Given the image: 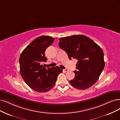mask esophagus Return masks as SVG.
<instances>
[{"instance_id": "34e87169", "label": "esophagus", "mask_w": 120, "mask_h": 120, "mask_svg": "<svg viewBox=\"0 0 120 120\" xmlns=\"http://www.w3.org/2000/svg\"><path fill=\"white\" fill-rule=\"evenodd\" d=\"M63 71H64L65 72H68V69H64V70H63Z\"/></svg>"}]
</instances>
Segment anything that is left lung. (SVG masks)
Listing matches in <instances>:
<instances>
[{
	"label": "left lung",
	"instance_id": "obj_1",
	"mask_svg": "<svg viewBox=\"0 0 120 120\" xmlns=\"http://www.w3.org/2000/svg\"><path fill=\"white\" fill-rule=\"evenodd\" d=\"M59 47L67 53L69 58L76 59L77 71L70 82L78 90H85L98 80L104 68V53L101 48L83 35L61 38Z\"/></svg>",
	"mask_w": 120,
	"mask_h": 120
}]
</instances>
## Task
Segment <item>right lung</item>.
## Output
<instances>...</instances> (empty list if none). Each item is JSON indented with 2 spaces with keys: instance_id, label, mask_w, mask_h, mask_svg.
Returning a JSON list of instances; mask_svg holds the SVG:
<instances>
[{
  "instance_id": "right-lung-1",
  "label": "right lung",
  "mask_w": 120,
  "mask_h": 120,
  "mask_svg": "<svg viewBox=\"0 0 120 120\" xmlns=\"http://www.w3.org/2000/svg\"><path fill=\"white\" fill-rule=\"evenodd\" d=\"M54 41L49 36H41L34 39L22 51L20 56V71L25 82L32 90L46 92L54 86L58 75L63 70L58 66L46 68L41 65L47 59L45 51Z\"/></svg>"
}]
</instances>
